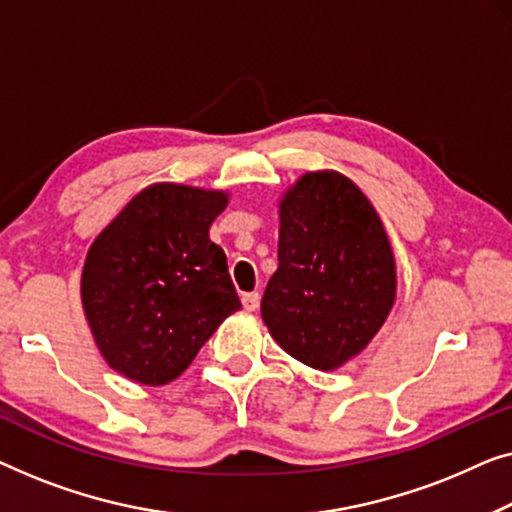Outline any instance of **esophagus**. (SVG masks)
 Returning <instances> with one entry per match:
<instances>
[{"mask_svg": "<svg viewBox=\"0 0 512 512\" xmlns=\"http://www.w3.org/2000/svg\"><path fill=\"white\" fill-rule=\"evenodd\" d=\"M241 304H243V308H246V311H257V306H259V294L257 292H248V294H243L241 297Z\"/></svg>", "mask_w": 512, "mask_h": 512, "instance_id": "obj_1", "label": "esophagus"}]
</instances>
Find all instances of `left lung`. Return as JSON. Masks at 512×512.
<instances>
[{
	"label": "left lung",
	"instance_id": "obj_1",
	"mask_svg": "<svg viewBox=\"0 0 512 512\" xmlns=\"http://www.w3.org/2000/svg\"><path fill=\"white\" fill-rule=\"evenodd\" d=\"M278 269L262 320L287 355L341 369L378 334L397 299V262L383 220L338 171H308L278 204Z\"/></svg>",
	"mask_w": 512,
	"mask_h": 512
}]
</instances>
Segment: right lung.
I'll return each mask as SVG.
<instances>
[{
    "label": "right lung",
    "mask_w": 512,
    "mask_h": 512,
    "mask_svg": "<svg viewBox=\"0 0 512 512\" xmlns=\"http://www.w3.org/2000/svg\"><path fill=\"white\" fill-rule=\"evenodd\" d=\"M229 192L153 183L88 250L81 301L106 364L139 385H167L239 311L225 250L208 236Z\"/></svg>",
    "instance_id": "obj_1"
}]
</instances>
